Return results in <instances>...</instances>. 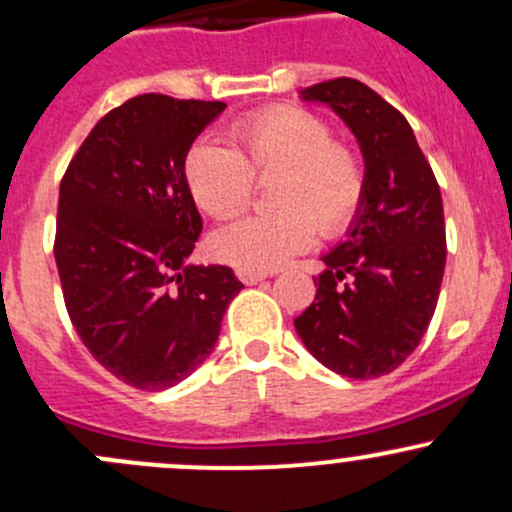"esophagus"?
Wrapping results in <instances>:
<instances>
[{
	"label": "esophagus",
	"instance_id": "1",
	"mask_svg": "<svg viewBox=\"0 0 512 512\" xmlns=\"http://www.w3.org/2000/svg\"><path fill=\"white\" fill-rule=\"evenodd\" d=\"M238 279L243 284H257V282H262V279H267V274L265 272H245V269H238Z\"/></svg>",
	"mask_w": 512,
	"mask_h": 512
}]
</instances>
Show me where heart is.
Listing matches in <instances>:
<instances>
[{"label": "heart", "instance_id": "b5f03b06", "mask_svg": "<svg viewBox=\"0 0 512 512\" xmlns=\"http://www.w3.org/2000/svg\"><path fill=\"white\" fill-rule=\"evenodd\" d=\"M233 148L199 138L184 157V179L196 206L213 218L243 211L255 177L279 174L277 213L247 216L211 235V255L245 272H274L316 240L340 235L364 199L362 162L335 143L333 128L301 106H269L238 121Z\"/></svg>", "mask_w": 512, "mask_h": 512}]
</instances>
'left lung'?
Returning a JSON list of instances; mask_svg holds the SVG:
<instances>
[{
    "instance_id": "1",
    "label": "left lung",
    "mask_w": 512,
    "mask_h": 512,
    "mask_svg": "<svg viewBox=\"0 0 512 512\" xmlns=\"http://www.w3.org/2000/svg\"><path fill=\"white\" fill-rule=\"evenodd\" d=\"M355 133L364 199L347 238L325 252L316 301L294 320L306 350L347 379L389 374L428 330L445 274V213L411 123L367 84L338 77L301 89Z\"/></svg>"
}]
</instances>
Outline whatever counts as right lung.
Instances as JSON below:
<instances>
[{
    "mask_svg": "<svg viewBox=\"0 0 512 512\" xmlns=\"http://www.w3.org/2000/svg\"><path fill=\"white\" fill-rule=\"evenodd\" d=\"M223 101L140 94L92 128L60 182L55 265L84 347L133 389L165 391L213 352L243 284L192 265L201 216L184 157Z\"/></svg>",
    "mask_w": 512,
    "mask_h": 512,
    "instance_id": "add662e5",
    "label": "right lung"
}]
</instances>
